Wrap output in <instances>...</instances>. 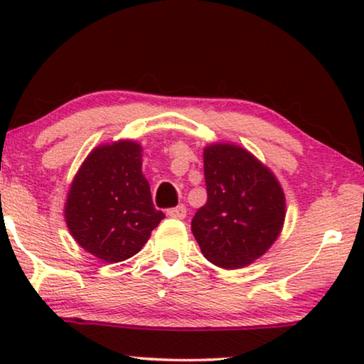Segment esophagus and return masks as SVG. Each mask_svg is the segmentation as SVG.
Wrapping results in <instances>:
<instances>
[{
  "mask_svg": "<svg viewBox=\"0 0 364 364\" xmlns=\"http://www.w3.org/2000/svg\"><path fill=\"white\" fill-rule=\"evenodd\" d=\"M167 215L172 217V218H183L187 215V208L183 203H181V205L177 207H172V208H167Z\"/></svg>",
  "mask_w": 364,
  "mask_h": 364,
  "instance_id": "esophagus-1",
  "label": "esophagus"
}]
</instances>
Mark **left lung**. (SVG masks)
Listing matches in <instances>:
<instances>
[{"label": "left lung", "mask_w": 364, "mask_h": 364, "mask_svg": "<svg viewBox=\"0 0 364 364\" xmlns=\"http://www.w3.org/2000/svg\"><path fill=\"white\" fill-rule=\"evenodd\" d=\"M207 202L192 218L203 257L222 268H242L280 235L285 196L275 176L245 149L212 144L203 151Z\"/></svg>", "instance_id": "1"}]
</instances>
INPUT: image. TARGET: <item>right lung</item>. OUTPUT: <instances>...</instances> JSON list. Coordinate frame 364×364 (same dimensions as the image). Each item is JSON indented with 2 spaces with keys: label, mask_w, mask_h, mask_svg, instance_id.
I'll return each instance as SVG.
<instances>
[{
  "label": "right lung",
  "mask_w": 364,
  "mask_h": 364,
  "mask_svg": "<svg viewBox=\"0 0 364 364\" xmlns=\"http://www.w3.org/2000/svg\"><path fill=\"white\" fill-rule=\"evenodd\" d=\"M141 167L142 147L121 141L94 149L74 177L64 210L69 232L104 262L136 255L166 217L154 207Z\"/></svg>",
  "instance_id": "add662e5"
}]
</instances>
